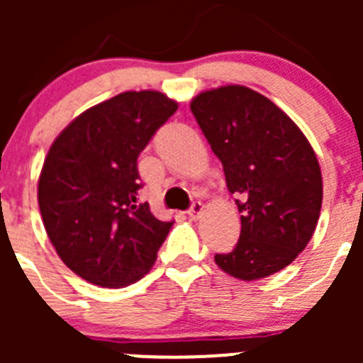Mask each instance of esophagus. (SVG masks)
Segmentation results:
<instances>
[{
    "instance_id": "obj_1",
    "label": "esophagus",
    "mask_w": 363,
    "mask_h": 363,
    "mask_svg": "<svg viewBox=\"0 0 363 363\" xmlns=\"http://www.w3.org/2000/svg\"><path fill=\"white\" fill-rule=\"evenodd\" d=\"M202 212H203V205H202V202H193L191 207H189L188 214H189V218H191V219H199Z\"/></svg>"
}]
</instances>
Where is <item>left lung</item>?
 Instances as JSON below:
<instances>
[{"mask_svg":"<svg viewBox=\"0 0 363 363\" xmlns=\"http://www.w3.org/2000/svg\"><path fill=\"white\" fill-rule=\"evenodd\" d=\"M191 112L239 199V242L216 263L242 281L279 272L306 250L320 218L323 182L309 140L277 105L244 86L203 91Z\"/></svg>","mask_w":363,"mask_h":363,"instance_id":"8db88e82","label":"left lung"}]
</instances>
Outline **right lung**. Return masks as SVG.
I'll use <instances>...</instances> for the list:
<instances>
[{"instance_id":"1","label":"right lung","mask_w":363,"mask_h":363,"mask_svg":"<svg viewBox=\"0 0 363 363\" xmlns=\"http://www.w3.org/2000/svg\"><path fill=\"white\" fill-rule=\"evenodd\" d=\"M177 104L158 91H126L80 113L50 145L38 181L43 226L69 270L124 288L155 265L174 221H160L137 160Z\"/></svg>"}]
</instances>
